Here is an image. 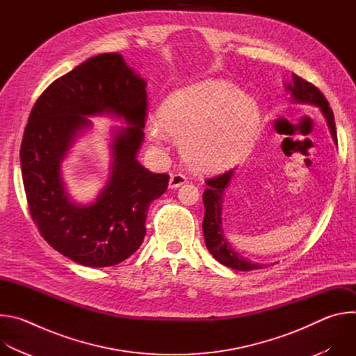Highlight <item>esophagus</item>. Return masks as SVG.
<instances>
[{
    "label": "esophagus",
    "mask_w": 356,
    "mask_h": 356,
    "mask_svg": "<svg viewBox=\"0 0 356 356\" xmlns=\"http://www.w3.org/2000/svg\"><path fill=\"white\" fill-rule=\"evenodd\" d=\"M184 183H187L186 176H183L181 173H175V175H172V176H170L169 187H170V188H177V187L183 186Z\"/></svg>",
    "instance_id": "34e87169"
}]
</instances>
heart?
I'll list each match as a JSON object with an SVG mask.
<instances>
[{
	"label": "heart",
	"mask_w": 356,
	"mask_h": 356,
	"mask_svg": "<svg viewBox=\"0 0 356 356\" xmlns=\"http://www.w3.org/2000/svg\"><path fill=\"white\" fill-rule=\"evenodd\" d=\"M261 107L249 94L224 80H206L169 94L147 121L156 146L180 139L181 154L197 172L220 173L241 163L261 125Z\"/></svg>",
	"instance_id": "1"
}]
</instances>
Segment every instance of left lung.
<instances>
[{
  "label": "left lung",
  "mask_w": 356,
  "mask_h": 356,
  "mask_svg": "<svg viewBox=\"0 0 356 356\" xmlns=\"http://www.w3.org/2000/svg\"><path fill=\"white\" fill-rule=\"evenodd\" d=\"M286 91L291 94L293 103L298 104H310L318 107L321 114L324 115L328 129L331 132L332 140L338 145L337 129L332 110L324 94L312 83L293 74L290 83H284ZM234 176V169L227 173L206 180L207 188L202 194V202H204V220H202V234H204L206 246L211 255L224 266L235 269V270H255L262 269L265 265L252 262L243 258L238 250H235L228 239L225 238L222 229V198L225 190L228 188L231 179Z\"/></svg>",
  "instance_id": "left-lung-1"
}]
</instances>
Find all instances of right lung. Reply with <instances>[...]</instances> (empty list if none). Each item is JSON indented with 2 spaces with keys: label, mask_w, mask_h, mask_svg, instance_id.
Masks as SVG:
<instances>
[{
  "label": "right lung",
  "mask_w": 356,
  "mask_h": 356,
  "mask_svg": "<svg viewBox=\"0 0 356 356\" xmlns=\"http://www.w3.org/2000/svg\"><path fill=\"white\" fill-rule=\"evenodd\" d=\"M111 115L127 124L113 130L112 172L90 205L68 195L61 163L92 123ZM146 117V81L120 54L87 59L50 84L35 103L21 143V169L29 213L43 239L76 264L117 265L142 245L150 202L168 188L169 175L152 173L136 159Z\"/></svg>",
  "instance_id": "add662e5"
}]
</instances>
